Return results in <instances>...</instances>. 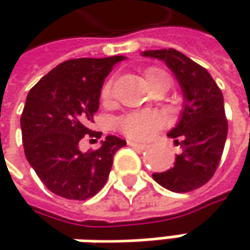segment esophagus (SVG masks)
<instances>
[{
    "instance_id": "obj_1",
    "label": "esophagus",
    "mask_w": 250,
    "mask_h": 250,
    "mask_svg": "<svg viewBox=\"0 0 250 250\" xmlns=\"http://www.w3.org/2000/svg\"><path fill=\"white\" fill-rule=\"evenodd\" d=\"M127 145H128V146H131V147L142 149V150L147 147V145H146V143H139V142H134V140H127Z\"/></svg>"
}]
</instances>
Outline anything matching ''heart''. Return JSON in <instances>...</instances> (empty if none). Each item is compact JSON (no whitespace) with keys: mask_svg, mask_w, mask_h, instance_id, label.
<instances>
[{"mask_svg":"<svg viewBox=\"0 0 250 250\" xmlns=\"http://www.w3.org/2000/svg\"><path fill=\"white\" fill-rule=\"evenodd\" d=\"M165 75L161 71H147L146 72V79L147 82L156 76ZM111 95V82L105 83L104 89H103V98L108 100ZM164 120L158 113L153 111H137V113H131L128 116H125L123 119L119 120V128L125 133V136L131 137V139H137V140H143V139H149L150 136L155 134V131L162 125Z\"/></svg>","mask_w":250,"mask_h":250,"instance_id":"obj_1","label":"heart"}]
</instances>
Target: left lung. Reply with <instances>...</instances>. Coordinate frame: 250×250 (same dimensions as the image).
<instances>
[{
    "label": "left lung",
    "mask_w": 250,
    "mask_h": 250,
    "mask_svg": "<svg viewBox=\"0 0 250 250\" xmlns=\"http://www.w3.org/2000/svg\"><path fill=\"white\" fill-rule=\"evenodd\" d=\"M145 58L167 63L184 97L176 125L168 131L182 153L172 168L153 174V179L172 192H188L203 187L214 175L227 139L223 94L207 69L175 49L146 50Z\"/></svg>",
    "instance_id": "8db88e82"
}]
</instances>
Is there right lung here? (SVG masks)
<instances>
[{
  "label": "right lung",
  "mask_w": 250,
  "mask_h": 250,
  "mask_svg": "<svg viewBox=\"0 0 250 250\" xmlns=\"http://www.w3.org/2000/svg\"><path fill=\"white\" fill-rule=\"evenodd\" d=\"M125 56L71 59L44 75L25 98L21 134L28 164L56 195L86 200L105 184L114 153L125 140L107 136L100 149L82 153L79 142L100 107L104 79Z\"/></svg>",
  "instance_id": "obj_1"
}]
</instances>
